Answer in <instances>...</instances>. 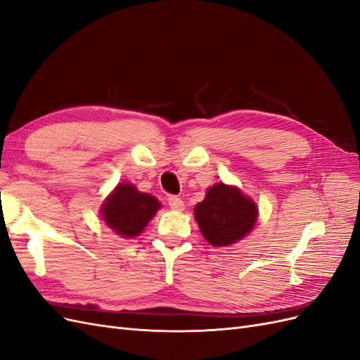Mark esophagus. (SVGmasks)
Instances as JSON below:
<instances>
[{"mask_svg": "<svg viewBox=\"0 0 360 360\" xmlns=\"http://www.w3.org/2000/svg\"><path fill=\"white\" fill-rule=\"evenodd\" d=\"M168 204L172 210H177V212H181L184 210V202L181 198L176 197V195H172V197L168 198Z\"/></svg>", "mask_w": 360, "mask_h": 360, "instance_id": "34e87169", "label": "esophagus"}]
</instances>
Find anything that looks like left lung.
Instances as JSON below:
<instances>
[{"mask_svg": "<svg viewBox=\"0 0 360 360\" xmlns=\"http://www.w3.org/2000/svg\"><path fill=\"white\" fill-rule=\"evenodd\" d=\"M195 219L201 234L213 246L234 245L248 236L257 222V204L240 189L216 183L204 201L195 205Z\"/></svg>", "mask_w": 360, "mask_h": 360, "instance_id": "1", "label": "left lung"}]
</instances>
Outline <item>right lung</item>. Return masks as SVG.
<instances>
[{
    "instance_id": "add662e5",
    "label": "right lung",
    "mask_w": 360,
    "mask_h": 360,
    "mask_svg": "<svg viewBox=\"0 0 360 360\" xmlns=\"http://www.w3.org/2000/svg\"><path fill=\"white\" fill-rule=\"evenodd\" d=\"M160 209L156 197L139 192L134 184L120 183L102 204V217L118 236L132 238L144 231L151 217Z\"/></svg>"
}]
</instances>
